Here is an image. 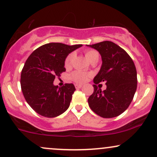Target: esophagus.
Masks as SVG:
<instances>
[{"mask_svg": "<svg viewBox=\"0 0 157 157\" xmlns=\"http://www.w3.org/2000/svg\"><path fill=\"white\" fill-rule=\"evenodd\" d=\"M75 87L76 89H80V88L82 87V84H75Z\"/></svg>", "mask_w": 157, "mask_h": 157, "instance_id": "esophagus-1", "label": "esophagus"}]
</instances>
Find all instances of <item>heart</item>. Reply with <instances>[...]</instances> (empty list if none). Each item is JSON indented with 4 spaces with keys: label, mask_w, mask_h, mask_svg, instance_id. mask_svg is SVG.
Returning a JSON list of instances; mask_svg holds the SVG:
<instances>
[{
    "label": "heart",
    "mask_w": 157,
    "mask_h": 157,
    "mask_svg": "<svg viewBox=\"0 0 157 157\" xmlns=\"http://www.w3.org/2000/svg\"><path fill=\"white\" fill-rule=\"evenodd\" d=\"M73 54H70L66 58L64 61V66L66 68H69L71 66L72 59H73ZM85 56L88 61H92L95 59H98V52L96 50H87L85 51ZM90 74L84 73V72L80 71V70H75L70 74V78L73 82L76 83H84L89 79Z\"/></svg>",
    "instance_id": "1"
}]
</instances>
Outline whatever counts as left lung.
<instances>
[{
    "label": "left lung",
    "instance_id": "8db88e82",
    "mask_svg": "<svg viewBox=\"0 0 157 157\" xmlns=\"http://www.w3.org/2000/svg\"><path fill=\"white\" fill-rule=\"evenodd\" d=\"M101 56L102 64L93 82L94 91L88 104L95 113L103 118L119 116L129 107L137 87L136 69L126 51L112 41L87 45ZM106 82V90L101 91L96 84Z\"/></svg>",
    "mask_w": 157,
    "mask_h": 157
}]
</instances>
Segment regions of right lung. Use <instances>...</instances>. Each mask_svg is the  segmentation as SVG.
Wrapping results in <instances>:
<instances>
[{
  "label": "right lung",
  "mask_w": 157,
  "mask_h": 157,
  "mask_svg": "<svg viewBox=\"0 0 157 157\" xmlns=\"http://www.w3.org/2000/svg\"><path fill=\"white\" fill-rule=\"evenodd\" d=\"M82 46L46 44L33 51L26 59L21 75V87L26 102L37 113L53 118L67 110L75 86L65 84L59 87L53 82L66 71L67 56Z\"/></svg>",
  "instance_id": "add662e5"
}]
</instances>
